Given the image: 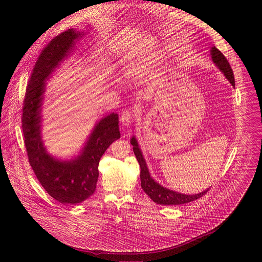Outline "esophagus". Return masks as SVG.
I'll use <instances>...</instances> for the list:
<instances>
[{
	"label": "esophagus",
	"mask_w": 262,
	"mask_h": 262,
	"mask_svg": "<svg viewBox=\"0 0 262 262\" xmlns=\"http://www.w3.org/2000/svg\"><path fill=\"white\" fill-rule=\"evenodd\" d=\"M134 119H135V113H134L133 111H130V110L124 111L123 113L121 114V118H120L122 124H123L124 126H127V127H128L129 124L134 121Z\"/></svg>",
	"instance_id": "esophagus-1"
}]
</instances>
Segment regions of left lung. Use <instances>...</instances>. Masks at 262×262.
<instances>
[{"instance_id":"1","label":"left lung","mask_w":262,"mask_h":262,"mask_svg":"<svg viewBox=\"0 0 262 262\" xmlns=\"http://www.w3.org/2000/svg\"><path fill=\"white\" fill-rule=\"evenodd\" d=\"M211 58L213 62L216 64V66L222 70V72L225 74V77L228 79V81L231 83V85L234 87L235 82H234V76H233V70L226 59V57L224 56L215 47L211 49ZM130 143L133 145L134 149V154L139 162V165L141 167V173H140V178H141V186L144 190V192L150 197L152 201H155L158 204L161 205H180V204H185L192 201H195L199 198H201L203 195H205L209 189L205 190L204 192L196 195H183L176 193L174 191H170L166 188H163L162 185L157 183L149 175L147 166L145 164V161L143 159L142 152L140 151L138 143L135 138H132Z\"/></svg>"}]
</instances>
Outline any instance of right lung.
Instances as JSON below:
<instances>
[{
  "label": "right lung",
  "mask_w": 262,
  "mask_h": 262,
  "mask_svg": "<svg viewBox=\"0 0 262 262\" xmlns=\"http://www.w3.org/2000/svg\"><path fill=\"white\" fill-rule=\"evenodd\" d=\"M80 35L68 29L46 46L32 70L23 103L21 128L29 163L47 193L62 204H78L93 195L99 161L108 146L120 138L118 115L112 113L96 124L82 156L77 160L59 162L43 148L40 139V106L45 81L67 56Z\"/></svg>",
  "instance_id": "add662e5"
}]
</instances>
